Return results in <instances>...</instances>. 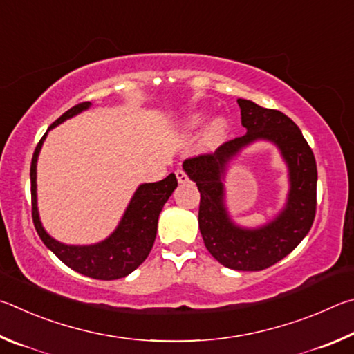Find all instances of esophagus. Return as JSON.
Wrapping results in <instances>:
<instances>
[{
	"label": "esophagus",
	"instance_id": "obj_1",
	"mask_svg": "<svg viewBox=\"0 0 354 354\" xmlns=\"http://www.w3.org/2000/svg\"><path fill=\"white\" fill-rule=\"evenodd\" d=\"M176 177H177V180H178V183H187L189 178H188V174L185 172L183 169H177L176 171Z\"/></svg>",
	"mask_w": 354,
	"mask_h": 354
}]
</instances>
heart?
I'll return each instance as SVG.
<instances>
[{
  "instance_id": "1",
  "label": "heart",
  "mask_w": 354,
  "mask_h": 354,
  "mask_svg": "<svg viewBox=\"0 0 354 354\" xmlns=\"http://www.w3.org/2000/svg\"><path fill=\"white\" fill-rule=\"evenodd\" d=\"M205 118H207V113H203V111H196V113H193L188 118L187 127L188 129L199 127L201 124L205 121ZM227 129H228V124L224 118H216V120H213L208 124L205 132L202 133L199 140V147L202 151H214V149L219 147L221 142L224 141L227 135Z\"/></svg>"
}]
</instances>
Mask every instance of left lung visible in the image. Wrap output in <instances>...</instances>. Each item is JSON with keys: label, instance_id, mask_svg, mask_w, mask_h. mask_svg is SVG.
Returning a JSON list of instances; mask_svg holds the SVG:
<instances>
[{"label": "left lung", "instance_id": "1", "mask_svg": "<svg viewBox=\"0 0 354 354\" xmlns=\"http://www.w3.org/2000/svg\"><path fill=\"white\" fill-rule=\"evenodd\" d=\"M245 135L214 153L183 161V169L201 193L199 228L208 252L233 270H263L289 255L311 230L317 205V165L299 126L281 111L238 99ZM258 139L279 147L290 171L287 205L268 225L245 229L234 224L225 207L223 177L233 156Z\"/></svg>", "mask_w": 354, "mask_h": 354}]
</instances>
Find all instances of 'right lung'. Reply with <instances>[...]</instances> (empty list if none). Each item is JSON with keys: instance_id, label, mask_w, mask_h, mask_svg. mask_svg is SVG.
I'll use <instances>...</instances> for the list:
<instances>
[{"instance_id": "obj_1", "label": "right lung", "mask_w": 354, "mask_h": 354, "mask_svg": "<svg viewBox=\"0 0 354 354\" xmlns=\"http://www.w3.org/2000/svg\"><path fill=\"white\" fill-rule=\"evenodd\" d=\"M90 105L91 102H82L65 111L57 121L49 126L35 147L32 163H30L32 221L43 244L68 268L95 280H118V278L132 274L147 258L157 236L161 208L171 197L172 191L177 188V178L174 174H169L160 182L140 185L130 199L116 230L101 243L91 245H66L49 236L41 225L39 208H37V158L49 130L65 120L76 116L80 111L90 109Z\"/></svg>"}]
</instances>
